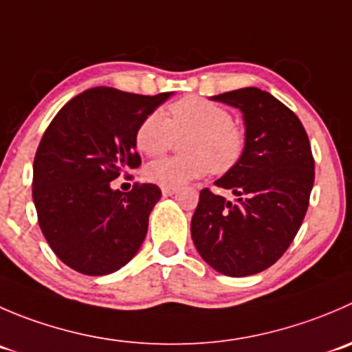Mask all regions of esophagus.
Here are the masks:
<instances>
[{
    "label": "esophagus",
    "instance_id": "34e87169",
    "mask_svg": "<svg viewBox=\"0 0 352 352\" xmlns=\"http://www.w3.org/2000/svg\"><path fill=\"white\" fill-rule=\"evenodd\" d=\"M162 194H163V196H165V197L173 196V194H175V189H168V187H163Z\"/></svg>",
    "mask_w": 352,
    "mask_h": 352
}]
</instances>
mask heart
<instances>
[{
	"instance_id": "obj_1",
	"label": "heart",
	"mask_w": 352,
	"mask_h": 352,
	"mask_svg": "<svg viewBox=\"0 0 352 352\" xmlns=\"http://www.w3.org/2000/svg\"><path fill=\"white\" fill-rule=\"evenodd\" d=\"M184 156H166L146 166V179L160 187L177 189L206 175L221 173L237 163L244 138L232 124L228 110L213 101L189 96L170 104L168 118L149 113L135 131V146L148 156L163 155L177 135H187Z\"/></svg>"
}]
</instances>
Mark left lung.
I'll return each instance as SVG.
<instances>
[{"label":"left lung","instance_id":"1","mask_svg":"<svg viewBox=\"0 0 352 352\" xmlns=\"http://www.w3.org/2000/svg\"><path fill=\"white\" fill-rule=\"evenodd\" d=\"M244 118L241 158L214 182L235 203L203 189L190 221L201 258L218 274L248 277L272 267L305 220L315 160L301 120L258 87L211 96Z\"/></svg>","mask_w":352,"mask_h":352}]
</instances>
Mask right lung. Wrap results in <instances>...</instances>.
<instances>
[{"label":"right lung","instance_id":"right-lung-1","mask_svg":"<svg viewBox=\"0 0 352 352\" xmlns=\"http://www.w3.org/2000/svg\"><path fill=\"white\" fill-rule=\"evenodd\" d=\"M172 94L93 87L68 101L44 132L32 199L47 244L72 270L110 275L138 254L162 190L142 184L124 194L111 180L141 165L135 131Z\"/></svg>","mask_w":352,"mask_h":352}]
</instances>
